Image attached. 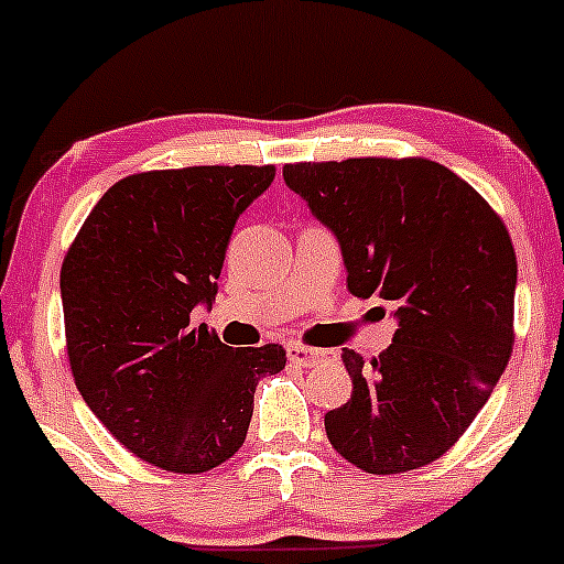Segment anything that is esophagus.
Instances as JSON below:
<instances>
[{"label":"esophagus","instance_id":"obj_1","mask_svg":"<svg viewBox=\"0 0 564 564\" xmlns=\"http://www.w3.org/2000/svg\"><path fill=\"white\" fill-rule=\"evenodd\" d=\"M289 360H292L294 366L314 368V366H322V362L333 360V351L311 349V346H303V344H292L289 346Z\"/></svg>","mask_w":564,"mask_h":564}]
</instances>
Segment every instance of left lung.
<instances>
[{
    "instance_id": "8db88e82",
    "label": "left lung",
    "mask_w": 564,
    "mask_h": 564,
    "mask_svg": "<svg viewBox=\"0 0 564 564\" xmlns=\"http://www.w3.org/2000/svg\"><path fill=\"white\" fill-rule=\"evenodd\" d=\"M283 180L335 231L355 297L398 305L392 344L351 349V398L324 414L335 451L371 475L442 458L513 351L516 250L497 209L429 158L286 163Z\"/></svg>"
}]
</instances>
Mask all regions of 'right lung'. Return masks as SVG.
<instances>
[{
	"mask_svg": "<svg viewBox=\"0 0 564 564\" xmlns=\"http://www.w3.org/2000/svg\"><path fill=\"white\" fill-rule=\"evenodd\" d=\"M275 166L155 169L113 182L62 261L73 379L113 440L158 469L198 475L242 447L278 344H220L193 327L213 303L237 218Z\"/></svg>",
	"mask_w": 564,
	"mask_h": 564,
	"instance_id": "1",
	"label": "right lung"
}]
</instances>
